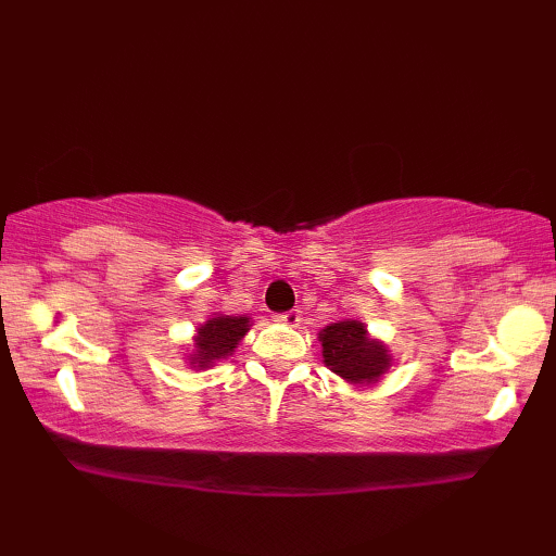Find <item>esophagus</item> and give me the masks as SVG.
Here are the masks:
<instances>
[{"mask_svg":"<svg viewBox=\"0 0 556 556\" xmlns=\"http://www.w3.org/2000/svg\"><path fill=\"white\" fill-rule=\"evenodd\" d=\"M277 321L285 324V326H299L301 324V312H299V308H291V312L279 314Z\"/></svg>","mask_w":556,"mask_h":556,"instance_id":"esophagus-1","label":"esophagus"}]
</instances>
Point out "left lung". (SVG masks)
I'll return each instance as SVG.
<instances>
[{"mask_svg":"<svg viewBox=\"0 0 556 556\" xmlns=\"http://www.w3.org/2000/svg\"><path fill=\"white\" fill-rule=\"evenodd\" d=\"M324 363L348 382H375L390 368V355L380 341H372L361 321H338L321 333Z\"/></svg>","mask_w":556,"mask_h":556,"instance_id":"left-lung-1","label":"left lung"}]
</instances>
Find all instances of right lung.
<instances>
[{
	"label": "right lung",
	"mask_w": 556,
	"mask_h": 556,
	"mask_svg": "<svg viewBox=\"0 0 556 556\" xmlns=\"http://www.w3.org/2000/svg\"><path fill=\"white\" fill-rule=\"evenodd\" d=\"M250 331V318L248 316H215L208 324L199 328V336H195V357L193 363L199 368H208L220 357L230 355L242 336Z\"/></svg>",
	"instance_id": "obj_1"
}]
</instances>
